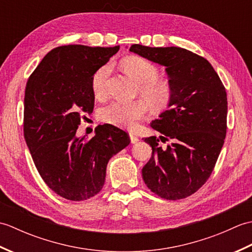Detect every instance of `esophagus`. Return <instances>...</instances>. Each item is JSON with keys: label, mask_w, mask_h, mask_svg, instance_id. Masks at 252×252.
Returning a JSON list of instances; mask_svg holds the SVG:
<instances>
[{"label": "esophagus", "mask_w": 252, "mask_h": 252, "mask_svg": "<svg viewBox=\"0 0 252 252\" xmlns=\"http://www.w3.org/2000/svg\"><path fill=\"white\" fill-rule=\"evenodd\" d=\"M130 140H131V143L132 144H135V143H137L138 141V137L136 136V135H134V134H130Z\"/></svg>", "instance_id": "34e87169"}]
</instances>
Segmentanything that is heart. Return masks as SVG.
I'll list each match as a JSON object with an SVG mask.
<instances>
[{"label":"heart","mask_w":252,"mask_h":252,"mask_svg":"<svg viewBox=\"0 0 252 252\" xmlns=\"http://www.w3.org/2000/svg\"><path fill=\"white\" fill-rule=\"evenodd\" d=\"M121 67L138 83L137 94L141 95L154 110L167 108L172 100L173 89L168 80L158 77L159 69L155 63L141 56H127L121 61ZM110 70L111 66L106 63L93 73L91 87L97 97H101L106 93ZM146 111L147 106L143 100L132 103L114 101L99 111V118L109 125L133 130L136 127L137 121L146 115Z\"/></svg>","instance_id":"b5f03b06"}]
</instances>
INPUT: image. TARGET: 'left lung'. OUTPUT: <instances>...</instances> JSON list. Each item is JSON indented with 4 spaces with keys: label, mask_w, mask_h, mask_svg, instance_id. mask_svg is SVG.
<instances>
[{
    "label": "left lung",
    "mask_w": 252,
    "mask_h": 252,
    "mask_svg": "<svg viewBox=\"0 0 252 252\" xmlns=\"http://www.w3.org/2000/svg\"><path fill=\"white\" fill-rule=\"evenodd\" d=\"M130 52L165 67L172 100L151 126L162 136L146 137L153 154L142 169L147 187L178 200L194 194L215 169L226 135L227 96L206 58L182 47L133 44ZM171 141L161 148L158 140Z\"/></svg>",
    "instance_id": "obj_1"
}]
</instances>
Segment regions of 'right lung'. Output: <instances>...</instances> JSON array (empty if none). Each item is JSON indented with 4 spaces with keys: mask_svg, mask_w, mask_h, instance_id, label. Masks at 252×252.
<instances>
[{
    "mask_svg": "<svg viewBox=\"0 0 252 252\" xmlns=\"http://www.w3.org/2000/svg\"><path fill=\"white\" fill-rule=\"evenodd\" d=\"M119 46L63 45L47 53L25 91L24 135L45 184L68 200L80 201L103 189L109 159L130 144L127 133L98 126L88 140L78 137L82 115L94 108L93 73Z\"/></svg>",
    "mask_w": 252,
    "mask_h": 252,
    "instance_id": "1",
    "label": "right lung"
}]
</instances>
